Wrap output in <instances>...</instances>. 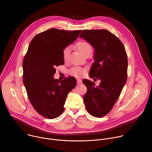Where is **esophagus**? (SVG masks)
<instances>
[{"mask_svg":"<svg viewBox=\"0 0 152 152\" xmlns=\"http://www.w3.org/2000/svg\"><path fill=\"white\" fill-rule=\"evenodd\" d=\"M82 83V80L79 78H77V84H80Z\"/></svg>","mask_w":152,"mask_h":152,"instance_id":"1","label":"esophagus"}]
</instances>
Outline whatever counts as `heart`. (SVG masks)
<instances>
[{"label":"heart","mask_w":152,"mask_h":152,"mask_svg":"<svg viewBox=\"0 0 152 152\" xmlns=\"http://www.w3.org/2000/svg\"><path fill=\"white\" fill-rule=\"evenodd\" d=\"M77 48L84 55L90 50H92V47L88 42L79 41L77 43ZM71 51L70 46H67L62 50V58L64 61H67L69 59ZM85 70L82 67H74L70 70L71 75L76 77H80L85 74Z\"/></svg>","instance_id":"1"}]
</instances>
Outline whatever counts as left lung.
<instances>
[{"instance_id":"1","label":"left lung","mask_w":152,"mask_h":152,"mask_svg":"<svg viewBox=\"0 0 152 152\" xmlns=\"http://www.w3.org/2000/svg\"><path fill=\"white\" fill-rule=\"evenodd\" d=\"M80 38L94 49V60L89 76L101 80L99 86L88 79L83 83L87 88L83 96L86 110L95 117L109 113L118 99L127 80V56L121 41L104 29L83 30Z\"/></svg>"}]
</instances>
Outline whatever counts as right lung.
<instances>
[{
  "label": "right lung",
  "instance_id": "add662e5",
  "mask_svg": "<svg viewBox=\"0 0 152 152\" xmlns=\"http://www.w3.org/2000/svg\"><path fill=\"white\" fill-rule=\"evenodd\" d=\"M80 32L52 28L37 34L30 42L23 62V81L32 105L43 117L59 116L67 94L76 85L74 77L58 81L53 75L55 67L64 64L63 49Z\"/></svg>",
  "mask_w": 152,
  "mask_h": 152
}]
</instances>
